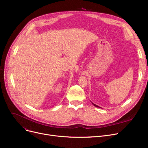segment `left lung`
<instances>
[{
  "instance_id": "1",
  "label": "left lung",
  "mask_w": 148,
  "mask_h": 148,
  "mask_svg": "<svg viewBox=\"0 0 148 148\" xmlns=\"http://www.w3.org/2000/svg\"><path fill=\"white\" fill-rule=\"evenodd\" d=\"M92 104H93V105H94V106H95V107H99V108H101V107H99V106H97V105H96V104H94V103H92Z\"/></svg>"
}]
</instances>
